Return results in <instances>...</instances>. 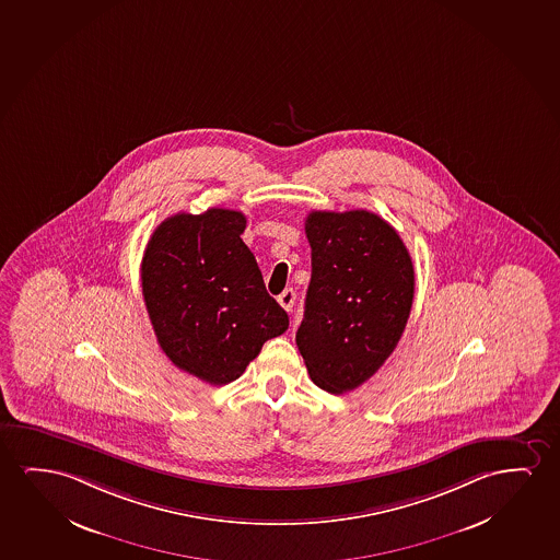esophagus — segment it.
<instances>
[{
    "label": "esophagus",
    "instance_id": "1",
    "mask_svg": "<svg viewBox=\"0 0 560 560\" xmlns=\"http://www.w3.org/2000/svg\"><path fill=\"white\" fill-rule=\"evenodd\" d=\"M278 303L285 308V311H292L293 305H295V292H293L292 288H288L284 292L278 295Z\"/></svg>",
    "mask_w": 560,
    "mask_h": 560
}]
</instances>
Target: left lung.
Masks as SVG:
<instances>
[{
  "instance_id": "left-lung-1",
  "label": "left lung",
  "mask_w": 560,
  "mask_h": 560,
  "mask_svg": "<svg viewBox=\"0 0 560 560\" xmlns=\"http://www.w3.org/2000/svg\"><path fill=\"white\" fill-rule=\"evenodd\" d=\"M311 284L295 336L308 376L330 394L386 363L409 320L415 268L392 224L371 211H313L305 221Z\"/></svg>"
}]
</instances>
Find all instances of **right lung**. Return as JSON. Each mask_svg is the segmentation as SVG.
<instances>
[{
	"label": "right lung",
	"instance_id": "1",
	"mask_svg": "<svg viewBox=\"0 0 560 560\" xmlns=\"http://www.w3.org/2000/svg\"><path fill=\"white\" fill-rule=\"evenodd\" d=\"M244 230L245 214L232 209L173 214L143 253V301L159 346L211 386L240 378L290 324L240 237Z\"/></svg>",
	"mask_w": 560,
	"mask_h": 560
}]
</instances>
